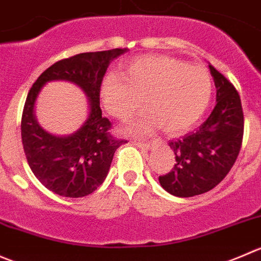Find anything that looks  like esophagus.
<instances>
[{"instance_id":"obj_1","label":"esophagus","mask_w":261,"mask_h":261,"mask_svg":"<svg viewBox=\"0 0 261 261\" xmlns=\"http://www.w3.org/2000/svg\"><path fill=\"white\" fill-rule=\"evenodd\" d=\"M133 143L136 144L137 147H141V148H143V149H148L149 147H151V142H144V141H134Z\"/></svg>"}]
</instances>
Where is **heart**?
Listing matches in <instances>:
<instances>
[{
    "label": "heart",
    "instance_id": "heart-1",
    "mask_svg": "<svg viewBox=\"0 0 261 261\" xmlns=\"http://www.w3.org/2000/svg\"><path fill=\"white\" fill-rule=\"evenodd\" d=\"M213 80L200 66L164 56H146L125 64L123 74L102 80L100 96L105 109L127 120L144 107V113L127 125V132L143 136L157 127L165 133H184L194 127L210 105Z\"/></svg>",
    "mask_w": 261,
    "mask_h": 261
}]
</instances>
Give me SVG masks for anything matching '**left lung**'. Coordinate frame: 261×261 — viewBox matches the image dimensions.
<instances>
[{"label": "left lung", "mask_w": 261, "mask_h": 261, "mask_svg": "<svg viewBox=\"0 0 261 261\" xmlns=\"http://www.w3.org/2000/svg\"><path fill=\"white\" fill-rule=\"evenodd\" d=\"M210 69L217 89V104L197 130L169 142L176 162L171 171L159 176L162 188L175 197H194L217 187L241 149L244 110L240 95L215 67Z\"/></svg>", "instance_id": "obj_1"}]
</instances>
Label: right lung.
Listing matches in <instances>:
<instances>
[{
    "mask_svg": "<svg viewBox=\"0 0 261 261\" xmlns=\"http://www.w3.org/2000/svg\"><path fill=\"white\" fill-rule=\"evenodd\" d=\"M125 50L115 48L61 59L46 68L29 90L21 117L22 147L37 179L56 194L69 198L91 194L107 177L118 147L127 143L110 133L112 123L102 117L100 108L102 77L110 62ZM53 79L74 82L90 99L89 118L71 136H51L39 127L32 114L40 89Z\"/></svg>",
    "mask_w": 261,
    "mask_h": 261,
    "instance_id": "1",
    "label": "right lung"
}]
</instances>
